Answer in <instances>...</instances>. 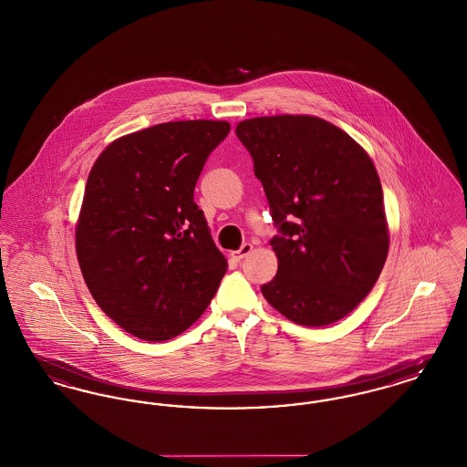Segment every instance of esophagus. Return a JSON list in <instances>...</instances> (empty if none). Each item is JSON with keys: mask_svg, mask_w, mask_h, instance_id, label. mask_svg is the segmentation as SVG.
Here are the masks:
<instances>
[{"mask_svg": "<svg viewBox=\"0 0 467 467\" xmlns=\"http://www.w3.org/2000/svg\"><path fill=\"white\" fill-rule=\"evenodd\" d=\"M252 248H254L252 244H244L242 246H240V248H238V250H234L231 255H233V259H236V261H242L244 257H246V255L252 252Z\"/></svg>", "mask_w": 467, "mask_h": 467, "instance_id": "esophagus-1", "label": "esophagus"}]
</instances>
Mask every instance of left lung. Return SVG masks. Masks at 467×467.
<instances>
[{
  "label": "left lung",
  "instance_id": "left-lung-1",
  "mask_svg": "<svg viewBox=\"0 0 467 467\" xmlns=\"http://www.w3.org/2000/svg\"><path fill=\"white\" fill-rule=\"evenodd\" d=\"M236 136L254 161L278 231L276 276L261 290L299 326H329L371 292L389 254L383 192L369 156L310 115L248 119Z\"/></svg>",
  "mask_w": 467,
  "mask_h": 467
}]
</instances>
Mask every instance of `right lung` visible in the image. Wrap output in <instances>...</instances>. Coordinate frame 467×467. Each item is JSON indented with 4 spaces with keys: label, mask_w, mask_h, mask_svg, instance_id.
Here are the masks:
<instances>
[{
    "label": "right lung",
    "mask_w": 467,
    "mask_h": 467,
    "mask_svg": "<svg viewBox=\"0 0 467 467\" xmlns=\"http://www.w3.org/2000/svg\"><path fill=\"white\" fill-rule=\"evenodd\" d=\"M229 130L221 120L157 124L115 140L90 170L78 265L98 306L140 339L183 333L221 285L227 261L194 187Z\"/></svg>",
    "instance_id": "right-lung-1"
}]
</instances>
